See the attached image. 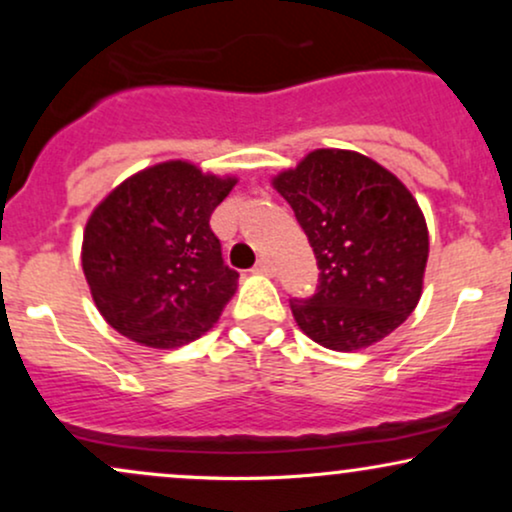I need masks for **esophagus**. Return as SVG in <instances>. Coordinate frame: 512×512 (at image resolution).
Masks as SVG:
<instances>
[{
	"instance_id": "esophagus-1",
	"label": "esophagus",
	"mask_w": 512,
	"mask_h": 512,
	"mask_svg": "<svg viewBox=\"0 0 512 512\" xmlns=\"http://www.w3.org/2000/svg\"><path fill=\"white\" fill-rule=\"evenodd\" d=\"M255 272H257V274H264V276H272V274H274V264H272V260H267V257H262V260L255 264Z\"/></svg>"
}]
</instances>
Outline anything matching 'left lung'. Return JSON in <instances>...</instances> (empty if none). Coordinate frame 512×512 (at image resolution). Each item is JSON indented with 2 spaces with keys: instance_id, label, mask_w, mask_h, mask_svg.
<instances>
[{
  "instance_id": "8db88e82",
  "label": "left lung",
  "mask_w": 512,
  "mask_h": 512,
  "mask_svg": "<svg viewBox=\"0 0 512 512\" xmlns=\"http://www.w3.org/2000/svg\"><path fill=\"white\" fill-rule=\"evenodd\" d=\"M274 190L291 204L320 267L308 301H291L303 334L332 351H358L395 332L424 291V211L395 173L346 149H315L281 170Z\"/></svg>"
}]
</instances>
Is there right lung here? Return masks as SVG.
Returning a JSON list of instances; mask_svg holds the SVG:
<instances>
[{
    "instance_id": "obj_1",
    "label": "right lung",
    "mask_w": 512,
    "mask_h": 512,
    "mask_svg": "<svg viewBox=\"0 0 512 512\" xmlns=\"http://www.w3.org/2000/svg\"><path fill=\"white\" fill-rule=\"evenodd\" d=\"M236 175L163 161L129 175L88 216L81 267L98 313L149 349H178L219 320L238 289L209 219Z\"/></svg>"
}]
</instances>
